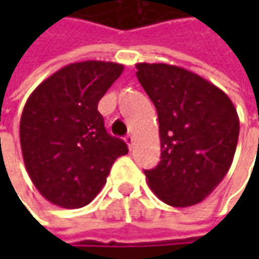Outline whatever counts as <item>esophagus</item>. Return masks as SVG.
<instances>
[{
	"instance_id": "1",
	"label": "esophagus",
	"mask_w": 259,
	"mask_h": 259,
	"mask_svg": "<svg viewBox=\"0 0 259 259\" xmlns=\"http://www.w3.org/2000/svg\"><path fill=\"white\" fill-rule=\"evenodd\" d=\"M125 143L128 144L130 148H133V145H134V137H133V135H126V137H125Z\"/></svg>"
}]
</instances>
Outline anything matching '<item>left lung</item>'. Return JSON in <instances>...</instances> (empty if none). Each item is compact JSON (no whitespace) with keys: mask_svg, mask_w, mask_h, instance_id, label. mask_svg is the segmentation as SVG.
<instances>
[{"mask_svg":"<svg viewBox=\"0 0 259 259\" xmlns=\"http://www.w3.org/2000/svg\"><path fill=\"white\" fill-rule=\"evenodd\" d=\"M135 67L160 124L161 160L145 177L164 203L193 206L213 192L232 164L239 137L236 109L224 91L183 67Z\"/></svg>","mask_w":259,"mask_h":259,"instance_id":"8db88e82","label":"left lung"}]
</instances>
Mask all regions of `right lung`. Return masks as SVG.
<instances>
[{"instance_id":"1","label":"right lung","mask_w":259,"mask_h":259,"mask_svg":"<svg viewBox=\"0 0 259 259\" xmlns=\"http://www.w3.org/2000/svg\"><path fill=\"white\" fill-rule=\"evenodd\" d=\"M124 66L86 60L47 77L27 99L20 121L25 170L50 203L79 209L106 183L114 161L128 153L106 133L98 102Z\"/></svg>"}]
</instances>
